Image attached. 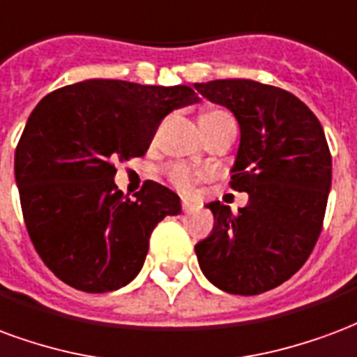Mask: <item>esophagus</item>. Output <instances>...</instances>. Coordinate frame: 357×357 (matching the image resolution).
<instances>
[{
    "label": "esophagus",
    "mask_w": 357,
    "mask_h": 357,
    "mask_svg": "<svg viewBox=\"0 0 357 357\" xmlns=\"http://www.w3.org/2000/svg\"><path fill=\"white\" fill-rule=\"evenodd\" d=\"M194 209H196V207L190 204V202H182V211H184V213H192Z\"/></svg>",
    "instance_id": "esophagus-1"
}]
</instances>
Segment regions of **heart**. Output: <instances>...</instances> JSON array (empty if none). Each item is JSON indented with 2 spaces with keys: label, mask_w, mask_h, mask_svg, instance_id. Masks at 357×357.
I'll list each match as a JSON object with an SVG mask.
<instances>
[{
  "label": "heart",
  "mask_w": 357,
  "mask_h": 357,
  "mask_svg": "<svg viewBox=\"0 0 357 357\" xmlns=\"http://www.w3.org/2000/svg\"><path fill=\"white\" fill-rule=\"evenodd\" d=\"M226 112L222 110H207L202 114V118L199 121H205V119H213V118H218V116H225ZM169 176H171V181L175 184L178 190H184V192H188L192 186H194V182H196L197 176L190 171L188 167H182V165H176L169 171Z\"/></svg>",
  "instance_id": "1"
}]
</instances>
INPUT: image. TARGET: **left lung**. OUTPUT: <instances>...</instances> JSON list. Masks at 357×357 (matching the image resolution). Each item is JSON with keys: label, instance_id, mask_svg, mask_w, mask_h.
I'll return each mask as SVG.
<instances>
[{"label": "left lung", "instance_id": "1", "mask_svg": "<svg viewBox=\"0 0 357 357\" xmlns=\"http://www.w3.org/2000/svg\"><path fill=\"white\" fill-rule=\"evenodd\" d=\"M194 87L238 119L230 184L249 194L238 215L207 204L215 226L196 245L197 262L215 287L261 295L301 270L321 232L331 190L324 127L303 100L272 85L215 79Z\"/></svg>", "mask_w": 357, "mask_h": 357}]
</instances>
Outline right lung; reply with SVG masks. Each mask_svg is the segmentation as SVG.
Returning a JSON list of instances; mask_svg holds the SVG:
<instances>
[{"mask_svg":"<svg viewBox=\"0 0 357 357\" xmlns=\"http://www.w3.org/2000/svg\"><path fill=\"white\" fill-rule=\"evenodd\" d=\"M197 102L188 85L119 79H85L38 102L18 140L15 181L30 239L59 280L106 293L137 278L150 234L181 215V197L148 181L125 199L114 163L144 155L161 119Z\"/></svg>","mask_w":357,"mask_h":357,"instance_id":"1","label":"right lung"}]
</instances>
